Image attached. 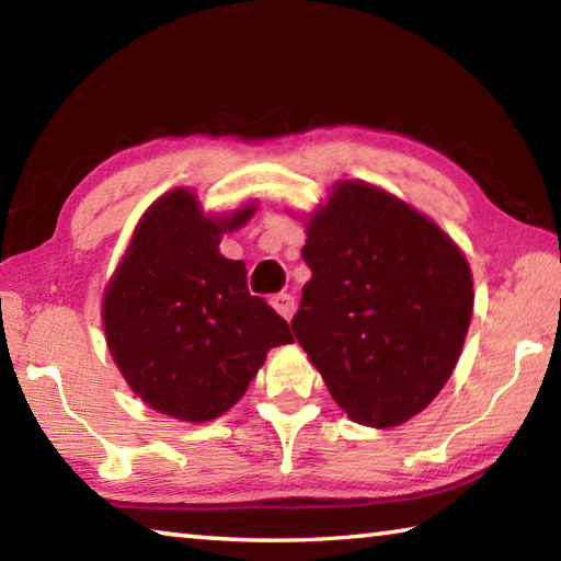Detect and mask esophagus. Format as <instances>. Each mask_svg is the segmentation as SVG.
I'll use <instances>...</instances> for the list:
<instances>
[{
    "instance_id": "esophagus-1",
    "label": "esophagus",
    "mask_w": 561,
    "mask_h": 561,
    "mask_svg": "<svg viewBox=\"0 0 561 561\" xmlns=\"http://www.w3.org/2000/svg\"><path fill=\"white\" fill-rule=\"evenodd\" d=\"M270 304L274 307V311H277L279 317H284V319H291V314H294V307H297V304H294V297L291 294H274V297L270 299Z\"/></svg>"
}]
</instances>
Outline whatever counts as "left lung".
<instances>
[{"mask_svg":"<svg viewBox=\"0 0 561 561\" xmlns=\"http://www.w3.org/2000/svg\"><path fill=\"white\" fill-rule=\"evenodd\" d=\"M311 270L291 331L351 421L393 428L448 381L472 317V274L448 234L381 187L339 183L311 215Z\"/></svg>","mask_w":561,"mask_h":561,"instance_id":"8db88e82","label":"left lung"}]
</instances>
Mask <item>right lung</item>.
I'll list each match as a JSON object with an SVG mask.
<instances>
[{"label": "right lung", "instance_id": "right-lung-1", "mask_svg": "<svg viewBox=\"0 0 561 561\" xmlns=\"http://www.w3.org/2000/svg\"><path fill=\"white\" fill-rule=\"evenodd\" d=\"M205 217L175 187L148 207L103 297V329L123 378L153 411L203 423L244 396L289 324L247 289L240 260L217 250L254 213Z\"/></svg>", "mask_w": 561, "mask_h": 561}]
</instances>
